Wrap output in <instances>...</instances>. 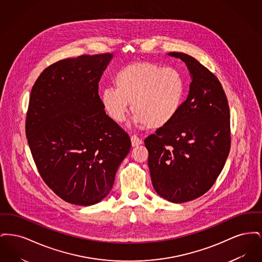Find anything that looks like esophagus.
Instances as JSON below:
<instances>
[{
    "instance_id": "esophagus-1",
    "label": "esophagus",
    "mask_w": 262,
    "mask_h": 262,
    "mask_svg": "<svg viewBox=\"0 0 262 262\" xmlns=\"http://www.w3.org/2000/svg\"><path fill=\"white\" fill-rule=\"evenodd\" d=\"M130 140H132V145H133L134 147L138 146V145H140V144L142 143V139L139 138V137L136 136V135H134V136L130 137Z\"/></svg>"
}]
</instances>
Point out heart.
Listing matches in <instances>:
<instances>
[{
  "label": "heart",
  "instance_id": "heart-1",
  "mask_svg": "<svg viewBox=\"0 0 262 262\" xmlns=\"http://www.w3.org/2000/svg\"><path fill=\"white\" fill-rule=\"evenodd\" d=\"M115 88H104L100 102L114 122L122 123L129 103L135 122L149 128L169 125L181 111L186 97V80L174 68L137 62L126 64L114 76Z\"/></svg>",
  "mask_w": 262,
  "mask_h": 262
}]
</instances>
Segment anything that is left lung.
<instances>
[{"mask_svg": "<svg viewBox=\"0 0 262 262\" xmlns=\"http://www.w3.org/2000/svg\"><path fill=\"white\" fill-rule=\"evenodd\" d=\"M187 64L191 82L187 98L174 120L144 140L156 192L182 203L210 189L231 147L230 110L218 78L193 57L171 52Z\"/></svg>", "mask_w": 262, "mask_h": 262, "instance_id": "1", "label": "left lung"}]
</instances>
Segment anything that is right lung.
Here are the masks:
<instances>
[{
	"instance_id": "1",
	"label": "right lung",
	"mask_w": 262,
	"mask_h": 262,
	"mask_svg": "<svg viewBox=\"0 0 262 262\" xmlns=\"http://www.w3.org/2000/svg\"><path fill=\"white\" fill-rule=\"evenodd\" d=\"M112 58L106 53L55 62L31 90L25 133L33 160L46 185L75 205L108 195L132 146L100 102L98 82Z\"/></svg>"
}]
</instances>
